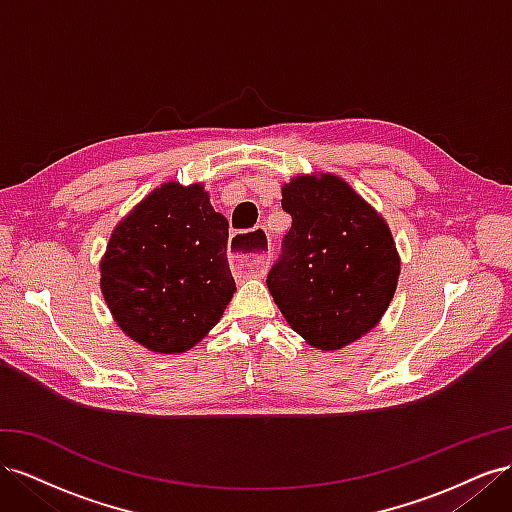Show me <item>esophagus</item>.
<instances>
[{
  "instance_id": "esophagus-1",
  "label": "esophagus",
  "mask_w": 512,
  "mask_h": 512,
  "mask_svg": "<svg viewBox=\"0 0 512 512\" xmlns=\"http://www.w3.org/2000/svg\"><path fill=\"white\" fill-rule=\"evenodd\" d=\"M245 241V232H239L230 239V267L239 275H250V277H262L267 273L269 267V256L267 254H247L241 250Z\"/></svg>"
}]
</instances>
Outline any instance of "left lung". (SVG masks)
Here are the masks:
<instances>
[{
  "label": "left lung",
  "instance_id": "1",
  "mask_svg": "<svg viewBox=\"0 0 512 512\" xmlns=\"http://www.w3.org/2000/svg\"><path fill=\"white\" fill-rule=\"evenodd\" d=\"M292 215L267 286L309 346L342 350L376 327L393 301L401 260L382 215L331 173L297 175L282 188Z\"/></svg>",
  "mask_w": 512,
  "mask_h": 512
}]
</instances>
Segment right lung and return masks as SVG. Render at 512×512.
<instances>
[{"label":"right lung","instance_id":"obj_1","mask_svg":"<svg viewBox=\"0 0 512 512\" xmlns=\"http://www.w3.org/2000/svg\"><path fill=\"white\" fill-rule=\"evenodd\" d=\"M228 220L203 183H162L123 218L100 260L117 327L143 348L181 354L220 322L235 294Z\"/></svg>","mask_w":512,"mask_h":512}]
</instances>
